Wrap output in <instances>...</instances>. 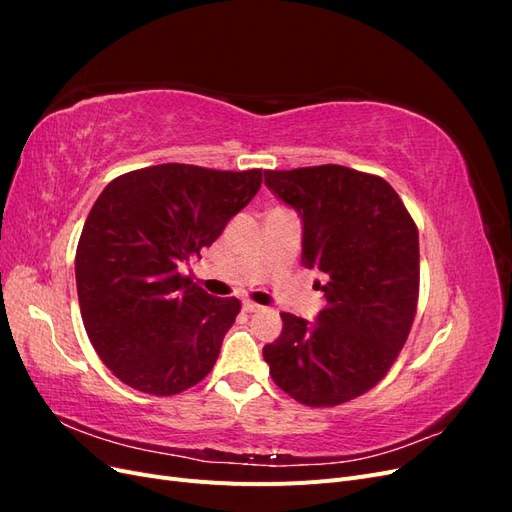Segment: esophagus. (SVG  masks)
Returning a JSON list of instances; mask_svg holds the SVG:
<instances>
[{
	"label": "esophagus",
	"instance_id": "esophagus-1",
	"mask_svg": "<svg viewBox=\"0 0 512 512\" xmlns=\"http://www.w3.org/2000/svg\"><path fill=\"white\" fill-rule=\"evenodd\" d=\"M243 309H245V312H258L260 305L254 303V301H243Z\"/></svg>",
	"mask_w": 512,
	"mask_h": 512
}]
</instances>
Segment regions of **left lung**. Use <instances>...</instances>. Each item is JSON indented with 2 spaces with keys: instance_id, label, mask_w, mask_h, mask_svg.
I'll return each instance as SVG.
<instances>
[{
  "instance_id": "8db88e82",
  "label": "left lung",
  "mask_w": 512,
  "mask_h": 512,
  "mask_svg": "<svg viewBox=\"0 0 512 512\" xmlns=\"http://www.w3.org/2000/svg\"><path fill=\"white\" fill-rule=\"evenodd\" d=\"M265 183L299 213L303 265L327 275V307L314 322L280 314L282 335L262 356L292 399L339 406L376 386L406 344L418 301V230L376 175L324 164L265 170Z\"/></svg>"
}]
</instances>
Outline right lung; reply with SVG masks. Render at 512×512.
Wrapping results in <instances>:
<instances>
[{"instance_id": "add662e5", "label": "right lung", "mask_w": 512, "mask_h": 512, "mask_svg": "<svg viewBox=\"0 0 512 512\" xmlns=\"http://www.w3.org/2000/svg\"><path fill=\"white\" fill-rule=\"evenodd\" d=\"M262 170L158 164L113 179L76 247L85 331L102 363L136 391L177 395L213 369L239 299H220L179 269L222 235Z\"/></svg>"}]
</instances>
